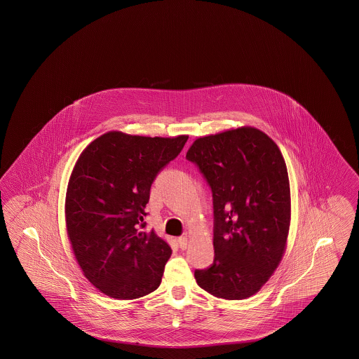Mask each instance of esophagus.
<instances>
[{
	"mask_svg": "<svg viewBox=\"0 0 359 359\" xmlns=\"http://www.w3.org/2000/svg\"><path fill=\"white\" fill-rule=\"evenodd\" d=\"M188 237L187 236H183V237H180V238H177V245H179V248L182 249V250H185L187 248H188Z\"/></svg>",
	"mask_w": 359,
	"mask_h": 359,
	"instance_id": "obj_1",
	"label": "esophagus"
}]
</instances>
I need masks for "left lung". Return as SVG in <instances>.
<instances>
[{"instance_id":"1","label":"left lung","mask_w":359,"mask_h":359,"mask_svg":"<svg viewBox=\"0 0 359 359\" xmlns=\"http://www.w3.org/2000/svg\"><path fill=\"white\" fill-rule=\"evenodd\" d=\"M187 159L213 194L215 259L198 287L225 300L257 294L278 269L291 224V191L278 144L252 126L197 138Z\"/></svg>"}]
</instances>
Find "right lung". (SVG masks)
<instances>
[{"label":"right lung","mask_w":359,"mask_h":359,"mask_svg":"<svg viewBox=\"0 0 359 359\" xmlns=\"http://www.w3.org/2000/svg\"><path fill=\"white\" fill-rule=\"evenodd\" d=\"M172 138L108 131L80 154L65 194V228L77 263L100 292L134 300L162 282L170 245L143 231L152 182L180 154Z\"/></svg>","instance_id":"1"}]
</instances>
